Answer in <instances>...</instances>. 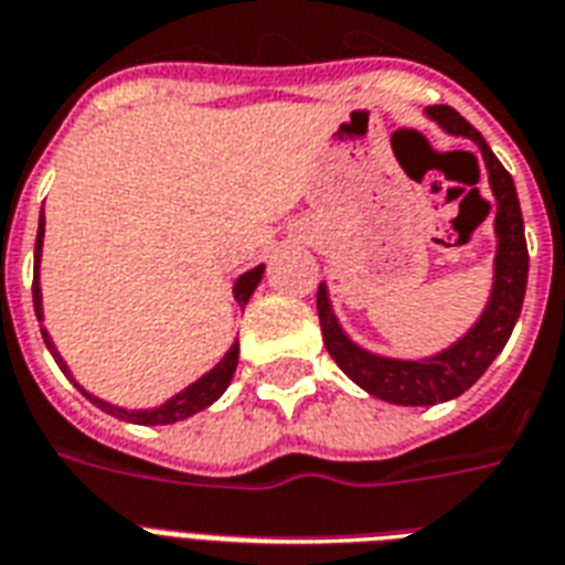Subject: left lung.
Segmentation results:
<instances>
[{"label":"left lung","instance_id":"left-lung-1","mask_svg":"<svg viewBox=\"0 0 565 565\" xmlns=\"http://www.w3.org/2000/svg\"><path fill=\"white\" fill-rule=\"evenodd\" d=\"M427 117L448 135H462L478 143L480 156L487 161L489 188L495 196V270H492V291L483 312L469 332H462L457 342L445 351L424 356V360H395L380 356L353 342L342 330V323L332 312L330 288L318 286V318L327 351L335 365L348 374L369 395L401 406H433L460 397L483 377L498 353L504 351L507 339L513 332L519 312H522L524 288H527V244H524V221L519 209L513 177L489 150L483 135L462 120L450 105H430Z\"/></svg>","mask_w":565,"mask_h":565}]
</instances>
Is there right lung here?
I'll return each instance as SVG.
<instances>
[{"instance_id":"right-lung-1","label":"right lung","mask_w":565,"mask_h":565,"mask_svg":"<svg viewBox=\"0 0 565 565\" xmlns=\"http://www.w3.org/2000/svg\"><path fill=\"white\" fill-rule=\"evenodd\" d=\"M43 233H46V223H43V212H41V223H38V242H34V282H32V297H34V315H38V321H43V297H41V277H38V270H41V253H43ZM262 274H265V265H256V268H250L247 274H242V277L235 279L233 286V297L238 300V306H247V300H250V295L256 291V286L262 282ZM43 332V342H46V348H50V353L55 356V362H58V369L67 374L70 380H73V374H70L67 362L61 360L58 348L52 344L50 332H46V327H41ZM235 365H238V342H233V348L223 353V360L214 365L212 371H205L203 377L194 380L191 386H185L182 392H177L173 397H168L164 404L152 406V409H126V406H115L108 404V401H103V397L90 395V392H85V388L78 386L76 380V388L82 392V395L90 401L94 406H99L103 413L115 415V418H120V422H132V424H150V427H156V424H177V422H185V418H191V415H196L200 409H205V406H212L217 397L226 392V386L233 383V374H235Z\"/></svg>"}]
</instances>
